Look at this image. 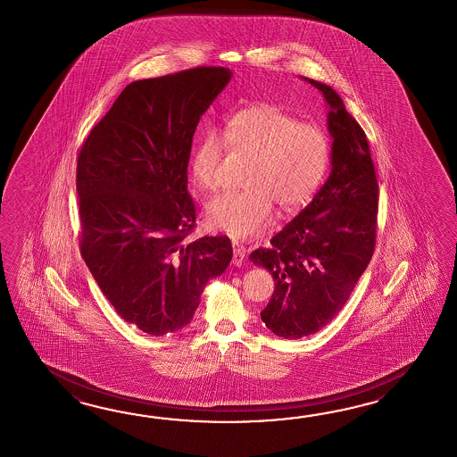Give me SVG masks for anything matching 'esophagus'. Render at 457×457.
Returning <instances> with one entry per match:
<instances>
[{
	"label": "esophagus",
	"instance_id": "34e87169",
	"mask_svg": "<svg viewBox=\"0 0 457 457\" xmlns=\"http://www.w3.org/2000/svg\"><path fill=\"white\" fill-rule=\"evenodd\" d=\"M232 246L233 264H235V266H242L243 262H245V253H246V250H245L242 245L237 242V240H232Z\"/></svg>",
	"mask_w": 457,
	"mask_h": 457
}]
</instances>
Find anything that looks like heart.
Masks as SVG:
<instances>
[{
  "instance_id": "heart-1",
  "label": "heart",
  "mask_w": 457,
  "mask_h": 457,
  "mask_svg": "<svg viewBox=\"0 0 457 457\" xmlns=\"http://www.w3.org/2000/svg\"><path fill=\"white\" fill-rule=\"evenodd\" d=\"M233 150L253 156L245 186L248 191L225 193L205 207L207 224L235 238H250L274 220V203L291 212L320 187L330 165V142L321 127L301 122L276 104H253L225 124ZM224 144L215 127H205L191 154V176L199 191H214Z\"/></svg>"
}]
</instances>
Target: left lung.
I'll use <instances>...</instances> for the list:
<instances>
[{
  "mask_svg": "<svg viewBox=\"0 0 457 457\" xmlns=\"http://www.w3.org/2000/svg\"><path fill=\"white\" fill-rule=\"evenodd\" d=\"M328 106L331 171L311 204L250 254L276 287L262 312L270 330L299 340L323 328L350 299L376 246L379 185L364 130L333 87L303 78Z\"/></svg>",
  "mask_w": 457,
  "mask_h": 457,
  "instance_id": "left-lung-1",
  "label": "left lung"
}]
</instances>
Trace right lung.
<instances>
[{
	"label": "right lung",
	"mask_w": 457,
	"mask_h": 457,
	"mask_svg": "<svg viewBox=\"0 0 457 457\" xmlns=\"http://www.w3.org/2000/svg\"><path fill=\"white\" fill-rule=\"evenodd\" d=\"M230 78L197 67L127 85L78 155L81 256L117 313L152 337L193 320L205 284L232 260L228 237L186 242L193 136Z\"/></svg>",
	"instance_id": "add662e5"
}]
</instances>
